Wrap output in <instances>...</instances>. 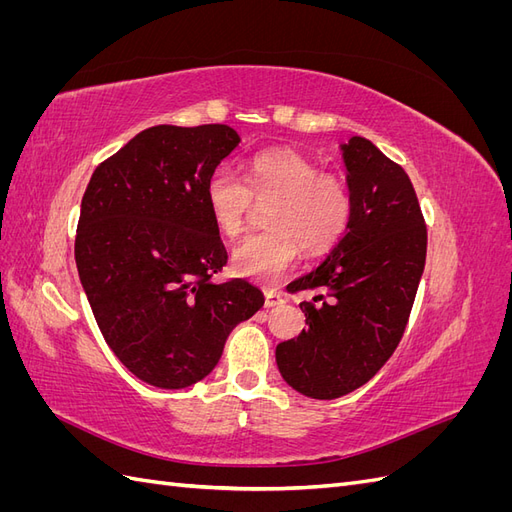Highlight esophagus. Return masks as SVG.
<instances>
[{
	"label": "esophagus",
	"mask_w": 512,
	"mask_h": 512,
	"mask_svg": "<svg viewBox=\"0 0 512 512\" xmlns=\"http://www.w3.org/2000/svg\"><path fill=\"white\" fill-rule=\"evenodd\" d=\"M284 303H286L284 294L275 292V290H267V292H265V307H280V305H284Z\"/></svg>",
	"instance_id": "1"
}]
</instances>
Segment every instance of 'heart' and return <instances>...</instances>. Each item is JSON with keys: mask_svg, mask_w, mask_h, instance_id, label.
Listing matches in <instances>:
<instances>
[{"mask_svg": "<svg viewBox=\"0 0 512 512\" xmlns=\"http://www.w3.org/2000/svg\"><path fill=\"white\" fill-rule=\"evenodd\" d=\"M207 207L222 235L235 239L245 230L254 203L270 205L269 232L247 237L235 247L230 267L256 284H275L299 256L324 254L344 237L352 213L346 181L297 151L275 149L256 156L245 181L228 166L215 168L205 188Z\"/></svg>", "mask_w": 512, "mask_h": 512, "instance_id": "obj_1", "label": "heart"}]
</instances>
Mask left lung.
I'll list each match as a JSON object with an SVG mask.
<instances>
[{
	"label": "left lung",
	"instance_id": "1",
	"mask_svg": "<svg viewBox=\"0 0 512 512\" xmlns=\"http://www.w3.org/2000/svg\"><path fill=\"white\" fill-rule=\"evenodd\" d=\"M352 213L346 235L292 290L324 288L303 301L307 331L277 344L282 378L305 397L337 399L389 361L425 269L427 228L406 170L363 136L339 145Z\"/></svg>",
	"mask_w": 512,
	"mask_h": 512
}]
</instances>
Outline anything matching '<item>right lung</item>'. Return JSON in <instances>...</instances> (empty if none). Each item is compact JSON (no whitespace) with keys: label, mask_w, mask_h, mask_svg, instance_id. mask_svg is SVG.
<instances>
[{"label":"right lung","mask_w":512,"mask_h":512,"mask_svg":"<svg viewBox=\"0 0 512 512\" xmlns=\"http://www.w3.org/2000/svg\"><path fill=\"white\" fill-rule=\"evenodd\" d=\"M241 143L222 123L153 126L89 179L74 258L108 348L158 389L209 376L239 322L265 303L245 280L211 282L228 260L205 188Z\"/></svg>","instance_id":"obj_1"}]
</instances>
